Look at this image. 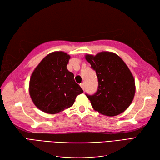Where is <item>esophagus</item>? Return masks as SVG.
I'll list each match as a JSON object with an SVG mask.
<instances>
[{"mask_svg":"<svg viewBox=\"0 0 160 160\" xmlns=\"http://www.w3.org/2000/svg\"><path fill=\"white\" fill-rule=\"evenodd\" d=\"M80 86L81 87V88H82L83 90H85V86H84V83H81V84H80Z\"/></svg>","mask_w":160,"mask_h":160,"instance_id":"1","label":"esophagus"}]
</instances>
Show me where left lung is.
<instances>
[{"instance_id":"8db88e82","label":"left lung","mask_w":160,"mask_h":160,"mask_svg":"<svg viewBox=\"0 0 160 160\" xmlns=\"http://www.w3.org/2000/svg\"><path fill=\"white\" fill-rule=\"evenodd\" d=\"M85 58L96 71L99 81L97 92L86 94L93 109L108 117L124 112L136 90L134 77L124 61L111 52H101L95 56L88 54Z\"/></svg>"}]
</instances>
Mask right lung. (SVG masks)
<instances>
[{"label":"right lung","instance_id":"add662e5","mask_svg":"<svg viewBox=\"0 0 160 160\" xmlns=\"http://www.w3.org/2000/svg\"><path fill=\"white\" fill-rule=\"evenodd\" d=\"M70 56L62 51L53 52L44 57L30 77L29 93L39 110L57 114L73 105L83 90L68 71Z\"/></svg>","mask_w":160,"mask_h":160}]
</instances>
